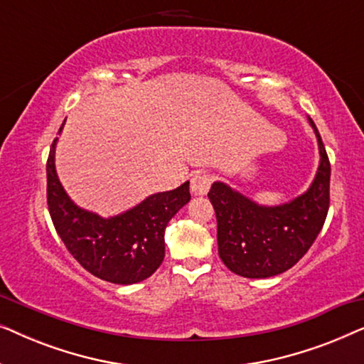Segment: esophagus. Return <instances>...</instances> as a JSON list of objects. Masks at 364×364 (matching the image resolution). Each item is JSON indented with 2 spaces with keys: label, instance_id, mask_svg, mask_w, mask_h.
<instances>
[{
  "label": "esophagus",
  "instance_id": "esophagus-1",
  "mask_svg": "<svg viewBox=\"0 0 364 364\" xmlns=\"http://www.w3.org/2000/svg\"><path fill=\"white\" fill-rule=\"evenodd\" d=\"M212 173L210 172H197L191 178V191L193 196H205L208 188L212 186Z\"/></svg>",
  "mask_w": 364,
  "mask_h": 364
}]
</instances>
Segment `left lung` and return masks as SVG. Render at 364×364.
Segmentation results:
<instances>
[{
    "label": "left lung",
    "mask_w": 364,
    "mask_h": 364,
    "mask_svg": "<svg viewBox=\"0 0 364 364\" xmlns=\"http://www.w3.org/2000/svg\"><path fill=\"white\" fill-rule=\"evenodd\" d=\"M315 131L320 166L311 186L282 205H260L223 182L208 192L217 215L218 255L228 270L245 278H268L290 270L305 253L326 220L331 167L320 132Z\"/></svg>",
    "instance_id": "1"
}]
</instances>
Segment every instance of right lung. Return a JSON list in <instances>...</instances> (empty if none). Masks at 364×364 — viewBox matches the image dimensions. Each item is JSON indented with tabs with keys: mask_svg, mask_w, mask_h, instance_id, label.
Instances as JSON below:
<instances>
[{
	"mask_svg": "<svg viewBox=\"0 0 364 364\" xmlns=\"http://www.w3.org/2000/svg\"><path fill=\"white\" fill-rule=\"evenodd\" d=\"M63 127L64 122L59 132ZM56 142L54 139L46 164L48 207L69 253L101 280L117 285L146 280L166 255L167 223L191 200L188 182L173 191L152 193L136 207L104 218L77 207L63 188L54 166Z\"/></svg>",
	"mask_w": 364,
	"mask_h": 364,
	"instance_id": "1",
	"label": "right lung"
}]
</instances>
